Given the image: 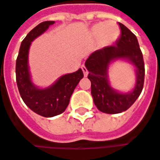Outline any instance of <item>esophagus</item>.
Instances as JSON below:
<instances>
[{
    "instance_id": "esophagus-1",
    "label": "esophagus",
    "mask_w": 160,
    "mask_h": 160,
    "mask_svg": "<svg viewBox=\"0 0 160 160\" xmlns=\"http://www.w3.org/2000/svg\"><path fill=\"white\" fill-rule=\"evenodd\" d=\"M81 69H82V71H83L84 76H85V77H87V76H88V74H89V71H88V70L86 69V67H85V66H82V67H81Z\"/></svg>"
}]
</instances>
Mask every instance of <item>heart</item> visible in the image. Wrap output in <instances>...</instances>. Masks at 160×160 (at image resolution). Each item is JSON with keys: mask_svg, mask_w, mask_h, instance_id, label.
<instances>
[{"mask_svg": "<svg viewBox=\"0 0 160 160\" xmlns=\"http://www.w3.org/2000/svg\"><path fill=\"white\" fill-rule=\"evenodd\" d=\"M120 35V29L115 22H99L95 24L90 31V36L93 40L99 39L102 46H109L114 43Z\"/></svg>", "mask_w": 160, "mask_h": 160, "instance_id": "b5f03b06", "label": "heart"}]
</instances>
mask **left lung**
Listing matches in <instances>:
<instances>
[{"label": "left lung", "instance_id": "8db88e82", "mask_svg": "<svg viewBox=\"0 0 160 160\" xmlns=\"http://www.w3.org/2000/svg\"><path fill=\"white\" fill-rule=\"evenodd\" d=\"M121 34L116 45L108 46L91 53L85 61L89 71L88 79L91 82V95L99 111L107 114L121 113L139 97L144 84L145 65L136 35L125 25L118 22ZM129 62L135 68L136 84L128 92H119L113 89L108 80V68L114 61Z\"/></svg>", "mask_w": 160, "mask_h": 160}]
</instances>
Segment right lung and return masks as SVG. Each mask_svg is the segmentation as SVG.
Returning <instances> with one entry per match:
<instances>
[{"instance_id": "obj_1", "label": "right lung", "mask_w": 160, "mask_h": 160, "mask_svg": "<svg viewBox=\"0 0 160 160\" xmlns=\"http://www.w3.org/2000/svg\"><path fill=\"white\" fill-rule=\"evenodd\" d=\"M53 23V21L43 22L28 33L22 42L16 60V81L22 99L32 111L46 118L60 115L66 109L74 89L83 78L82 70L79 69L61 76L48 88H38L32 82L29 67L31 44Z\"/></svg>"}]
</instances>
